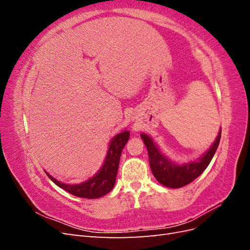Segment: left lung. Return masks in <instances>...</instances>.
<instances>
[{
  "label": "left lung",
  "instance_id": "left-lung-1",
  "mask_svg": "<svg viewBox=\"0 0 250 250\" xmlns=\"http://www.w3.org/2000/svg\"><path fill=\"white\" fill-rule=\"evenodd\" d=\"M141 138L147 147L150 168L156 180L165 187L178 188L192 183L208 168L219 146V143H220L221 130L219 131L213 145L199 158V161L184 165L172 163L167 156L161 152L160 148L155 145V143H153L149 135L142 133Z\"/></svg>",
  "mask_w": 250,
  "mask_h": 250
}]
</instances>
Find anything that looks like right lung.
Masks as SVG:
<instances>
[{
  "mask_svg": "<svg viewBox=\"0 0 250 250\" xmlns=\"http://www.w3.org/2000/svg\"><path fill=\"white\" fill-rule=\"evenodd\" d=\"M129 131L125 130L117 134L110 141L107 154L106 157H105L102 168L98 171L94 177L89 178L84 183L79 185H65L56 180L54 177H52L47 172L46 174L56 186L63 188L64 191L69 192L74 196L88 199L100 198L102 196L109 193L112 190V188L115 187L120 156L128 139H129Z\"/></svg>",
  "mask_w": 250,
  "mask_h": 250,
  "instance_id": "obj_1",
  "label": "right lung"
}]
</instances>
